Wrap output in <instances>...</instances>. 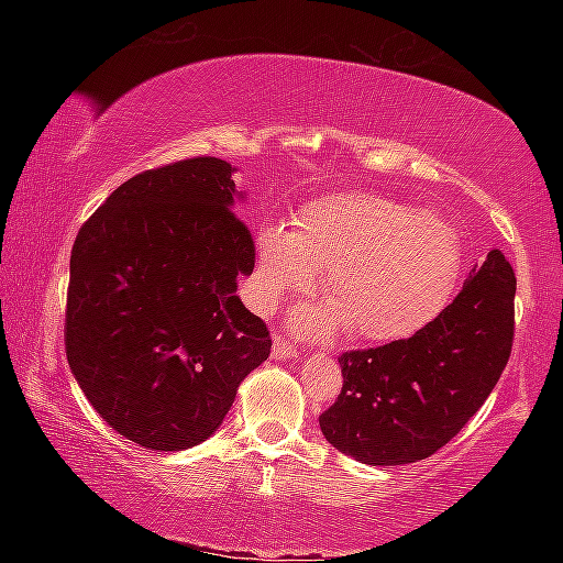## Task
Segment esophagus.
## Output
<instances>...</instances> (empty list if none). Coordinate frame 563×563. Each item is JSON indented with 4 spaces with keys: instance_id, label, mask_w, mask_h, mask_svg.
I'll list each match as a JSON object with an SVG mask.
<instances>
[{
    "instance_id": "esophagus-1",
    "label": "esophagus",
    "mask_w": 563,
    "mask_h": 563,
    "mask_svg": "<svg viewBox=\"0 0 563 563\" xmlns=\"http://www.w3.org/2000/svg\"><path fill=\"white\" fill-rule=\"evenodd\" d=\"M273 357L275 360L298 357V347H295L288 338L280 335V332H275V338H273Z\"/></svg>"
}]
</instances>
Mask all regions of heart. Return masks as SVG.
<instances>
[{
  "label": "heart",
  "mask_w": 563,
  "mask_h": 563,
  "mask_svg": "<svg viewBox=\"0 0 563 563\" xmlns=\"http://www.w3.org/2000/svg\"><path fill=\"white\" fill-rule=\"evenodd\" d=\"M320 268L328 305L295 312V325L320 335L345 322L352 338L395 342L440 316L462 271V245L442 216L377 194H335L305 203L290 231L255 235L251 300L271 310L305 290Z\"/></svg>",
  "instance_id": "b5f03b06"
}]
</instances>
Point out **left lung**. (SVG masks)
<instances>
[{"label": "left lung", "mask_w": 563, "mask_h": 563, "mask_svg": "<svg viewBox=\"0 0 563 563\" xmlns=\"http://www.w3.org/2000/svg\"><path fill=\"white\" fill-rule=\"evenodd\" d=\"M517 275L501 251L474 265L454 302L412 338L342 352L325 440L373 466L427 460L460 434L507 367Z\"/></svg>", "instance_id": "obj_1"}]
</instances>
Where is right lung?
<instances>
[{
    "instance_id": "obj_1",
    "label": "right lung",
    "mask_w": 563,
    "mask_h": 563,
    "mask_svg": "<svg viewBox=\"0 0 563 563\" xmlns=\"http://www.w3.org/2000/svg\"><path fill=\"white\" fill-rule=\"evenodd\" d=\"M231 174L213 156L136 174L71 247L66 360L103 422L146 450L208 440L271 355L268 328L235 295L255 243Z\"/></svg>"
}]
</instances>
